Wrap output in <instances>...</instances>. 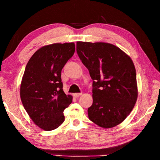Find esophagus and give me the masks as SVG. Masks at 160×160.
Returning a JSON list of instances; mask_svg holds the SVG:
<instances>
[{
    "mask_svg": "<svg viewBox=\"0 0 160 160\" xmlns=\"http://www.w3.org/2000/svg\"><path fill=\"white\" fill-rule=\"evenodd\" d=\"M81 95H82V93H74L73 94V97H75V98H78V97H79Z\"/></svg>",
    "mask_w": 160,
    "mask_h": 160,
    "instance_id": "esophagus-1",
    "label": "esophagus"
}]
</instances>
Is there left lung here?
<instances>
[{"label":"left lung","mask_w":160,"mask_h":160,"mask_svg":"<svg viewBox=\"0 0 160 160\" xmlns=\"http://www.w3.org/2000/svg\"><path fill=\"white\" fill-rule=\"evenodd\" d=\"M77 53L93 80L90 120L111 128L125 120L138 99L136 72L131 57L105 42H77Z\"/></svg>","instance_id":"obj_1"}]
</instances>
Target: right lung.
Here are the masks:
<instances>
[{"label":"right lung","mask_w":160,"mask_h":160,"mask_svg":"<svg viewBox=\"0 0 160 160\" xmlns=\"http://www.w3.org/2000/svg\"><path fill=\"white\" fill-rule=\"evenodd\" d=\"M75 44L55 43L39 48L27 64L20 84V99L32 121L44 131L63 123V111L72 97L63 90L61 70L73 56Z\"/></svg>","instance_id":"obj_1"}]
</instances>
